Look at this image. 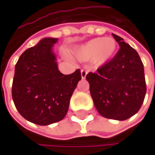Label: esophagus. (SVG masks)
Segmentation results:
<instances>
[{"label":"esophagus","mask_w":155,"mask_h":155,"mask_svg":"<svg viewBox=\"0 0 155 155\" xmlns=\"http://www.w3.org/2000/svg\"><path fill=\"white\" fill-rule=\"evenodd\" d=\"M87 74H88V72H87V71H85V70H81V76L82 79H84V78L86 77Z\"/></svg>","instance_id":"esophagus-1"}]
</instances>
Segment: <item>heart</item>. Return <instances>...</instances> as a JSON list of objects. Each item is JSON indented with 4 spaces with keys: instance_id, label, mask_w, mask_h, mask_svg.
Listing matches in <instances>:
<instances>
[{
    "instance_id": "b5f03b06",
    "label": "heart",
    "mask_w": 155,
    "mask_h": 155,
    "mask_svg": "<svg viewBox=\"0 0 155 155\" xmlns=\"http://www.w3.org/2000/svg\"><path fill=\"white\" fill-rule=\"evenodd\" d=\"M117 44L112 38H96L74 50V56L81 62L91 61L96 66L106 64L115 56Z\"/></svg>"
}]
</instances>
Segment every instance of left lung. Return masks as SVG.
Instances as JSON below:
<instances>
[{
    "label": "left lung",
    "instance_id": "1",
    "mask_svg": "<svg viewBox=\"0 0 155 155\" xmlns=\"http://www.w3.org/2000/svg\"><path fill=\"white\" fill-rule=\"evenodd\" d=\"M120 49L114 58L89 73L86 80L98 112L104 117L126 120L138 112L146 93L143 64L138 53L112 34Z\"/></svg>",
    "mask_w": 155,
    "mask_h": 155
}]
</instances>
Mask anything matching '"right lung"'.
Segmentation results:
<instances>
[{"mask_svg":"<svg viewBox=\"0 0 155 155\" xmlns=\"http://www.w3.org/2000/svg\"><path fill=\"white\" fill-rule=\"evenodd\" d=\"M57 38H45L27 49L15 65L12 99L28 121L47 126L62 120L69 108L74 91L81 79L78 69L63 74L53 51Z\"/></svg>","mask_w":155,"mask_h":155,"instance_id":"right-lung-1","label":"right lung"}]
</instances>
